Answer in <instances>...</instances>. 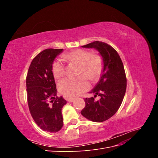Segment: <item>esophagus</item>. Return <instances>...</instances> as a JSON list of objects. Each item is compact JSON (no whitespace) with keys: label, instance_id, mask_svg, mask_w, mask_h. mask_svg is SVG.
Listing matches in <instances>:
<instances>
[{"label":"esophagus","instance_id":"34e87169","mask_svg":"<svg viewBox=\"0 0 158 158\" xmlns=\"http://www.w3.org/2000/svg\"><path fill=\"white\" fill-rule=\"evenodd\" d=\"M74 100V98H68V99H67V101H68L69 102H70V103L73 102Z\"/></svg>","mask_w":158,"mask_h":158}]
</instances>
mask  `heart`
<instances>
[{
	"label": "heart",
	"instance_id": "heart-1",
	"mask_svg": "<svg viewBox=\"0 0 158 158\" xmlns=\"http://www.w3.org/2000/svg\"><path fill=\"white\" fill-rule=\"evenodd\" d=\"M63 58L69 62L82 65L80 73L89 80L97 79L102 73L103 62L101 56L92 55L88 50L76 49L66 53ZM52 73L55 79H60L65 74L64 64L60 59L54 61ZM89 88V84L84 77L67 78L61 80L58 85L59 92L66 97H76Z\"/></svg>",
	"mask_w": 158,
	"mask_h": 158
}]
</instances>
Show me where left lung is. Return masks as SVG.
Listing matches in <instances>:
<instances>
[{
	"label": "left lung",
	"instance_id": "obj_1",
	"mask_svg": "<svg viewBox=\"0 0 158 158\" xmlns=\"http://www.w3.org/2000/svg\"><path fill=\"white\" fill-rule=\"evenodd\" d=\"M84 48L95 49L101 55L103 70L99 82L90 91L93 97L85 98V106L81 114L89 121L101 123L113 117L123 102L127 89V78L123 62L117 52L106 43L94 41L82 46Z\"/></svg>",
	"mask_w": 158,
	"mask_h": 158
}]
</instances>
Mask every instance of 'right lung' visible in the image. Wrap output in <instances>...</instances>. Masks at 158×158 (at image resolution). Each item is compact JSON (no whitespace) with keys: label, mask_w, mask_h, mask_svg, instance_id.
Instances as JSON below:
<instances>
[{"label":"right lung","mask_w":158,"mask_h":158,"mask_svg":"<svg viewBox=\"0 0 158 158\" xmlns=\"http://www.w3.org/2000/svg\"><path fill=\"white\" fill-rule=\"evenodd\" d=\"M63 49H47L40 52L31 61L26 78L27 103L31 115L43 131H59L63 125L62 109L66 103L57 97L52 66Z\"/></svg>","instance_id":"add662e5"}]
</instances>
